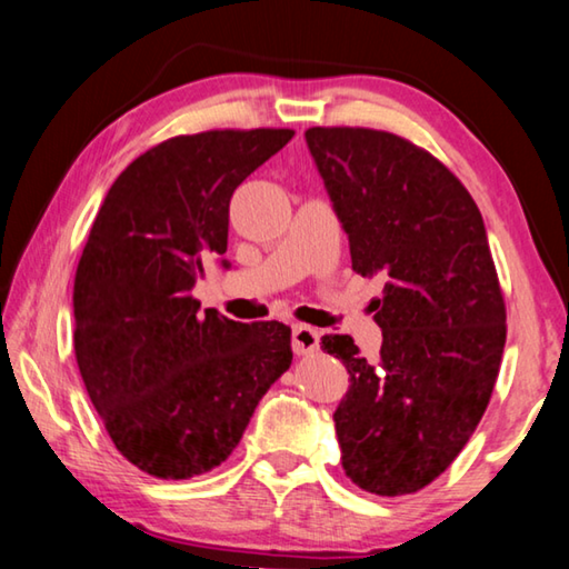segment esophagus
<instances>
[{"instance_id":"obj_1","label":"esophagus","mask_w":569,"mask_h":569,"mask_svg":"<svg viewBox=\"0 0 569 569\" xmlns=\"http://www.w3.org/2000/svg\"><path fill=\"white\" fill-rule=\"evenodd\" d=\"M291 347L296 355H313L319 349V331L306 327V323H296L291 333Z\"/></svg>"}]
</instances>
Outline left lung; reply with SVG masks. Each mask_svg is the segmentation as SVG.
Segmentation results:
<instances>
[{"mask_svg":"<svg viewBox=\"0 0 569 569\" xmlns=\"http://www.w3.org/2000/svg\"><path fill=\"white\" fill-rule=\"evenodd\" d=\"M306 143L349 238L351 268L387 278L372 301L380 357L321 337L349 372L333 426L359 489L412 493L461 453L493 392L507 309L483 218L428 151L372 129H309Z\"/></svg>","mask_w":569,"mask_h":569,"instance_id":"1","label":"left lung"}]
</instances>
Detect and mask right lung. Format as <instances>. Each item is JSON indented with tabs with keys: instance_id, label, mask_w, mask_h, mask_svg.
Instances as JSON below:
<instances>
[{
	"instance_id": "right-lung-1",
	"label": "right lung",
	"mask_w": 569,
	"mask_h": 569,
	"mask_svg": "<svg viewBox=\"0 0 569 569\" xmlns=\"http://www.w3.org/2000/svg\"><path fill=\"white\" fill-rule=\"evenodd\" d=\"M291 137L161 141L121 171L90 228L73 286L78 369L113 446L157 479L220 466L291 367L286 323H240L192 299L204 258L228 250L232 192Z\"/></svg>"
}]
</instances>
